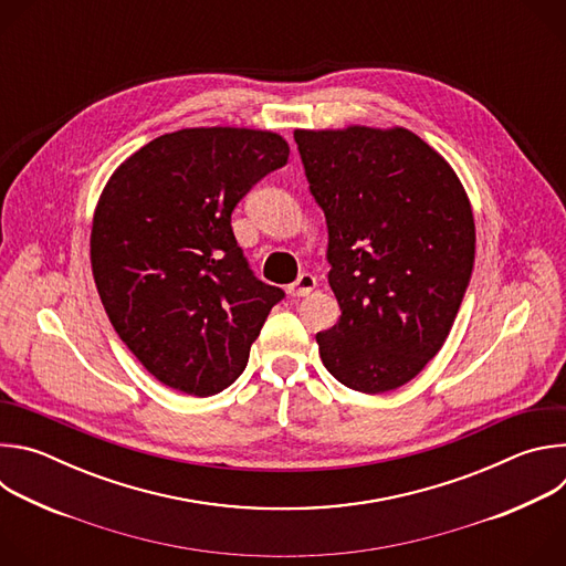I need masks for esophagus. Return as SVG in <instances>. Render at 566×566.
Instances as JSON below:
<instances>
[{"label": "esophagus", "instance_id": "34e87169", "mask_svg": "<svg viewBox=\"0 0 566 566\" xmlns=\"http://www.w3.org/2000/svg\"><path fill=\"white\" fill-rule=\"evenodd\" d=\"M315 286H317V280H315L311 273H302V275L289 286V293H291L293 297H304V295H308Z\"/></svg>", "mask_w": 566, "mask_h": 566}]
</instances>
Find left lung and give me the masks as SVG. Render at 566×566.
Segmentation results:
<instances>
[{
  "label": "left lung",
  "mask_w": 566,
  "mask_h": 566,
  "mask_svg": "<svg viewBox=\"0 0 566 566\" xmlns=\"http://www.w3.org/2000/svg\"><path fill=\"white\" fill-rule=\"evenodd\" d=\"M329 228L340 319L315 336L334 378L363 394L412 380L443 347L474 264V219L448 160L406 127L295 129Z\"/></svg>",
  "instance_id": "8db88e82"
}]
</instances>
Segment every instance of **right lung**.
I'll use <instances>...</instances> for the list:
<instances>
[{
  "label": "right lung",
  "instance_id": "1",
  "mask_svg": "<svg viewBox=\"0 0 566 566\" xmlns=\"http://www.w3.org/2000/svg\"><path fill=\"white\" fill-rule=\"evenodd\" d=\"M286 160L280 134L192 127L149 140L107 181L92 226L96 289L164 385L212 396L244 371L284 291L253 275L230 214Z\"/></svg>",
  "mask_w": 566,
  "mask_h": 566
}]
</instances>
